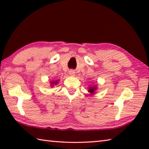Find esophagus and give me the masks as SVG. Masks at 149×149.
Wrapping results in <instances>:
<instances>
[{
    "label": "esophagus",
    "instance_id": "esophagus-1",
    "mask_svg": "<svg viewBox=\"0 0 149 149\" xmlns=\"http://www.w3.org/2000/svg\"><path fill=\"white\" fill-rule=\"evenodd\" d=\"M69 74L70 75H71V76H74L75 75V72L73 71V70H71V71L69 72Z\"/></svg>",
    "mask_w": 149,
    "mask_h": 149
}]
</instances>
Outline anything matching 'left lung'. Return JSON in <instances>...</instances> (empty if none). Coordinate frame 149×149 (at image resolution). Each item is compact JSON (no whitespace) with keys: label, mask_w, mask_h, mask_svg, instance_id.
<instances>
[{"label":"left lung","mask_w":149,"mask_h":149,"mask_svg":"<svg viewBox=\"0 0 149 149\" xmlns=\"http://www.w3.org/2000/svg\"><path fill=\"white\" fill-rule=\"evenodd\" d=\"M97 90V85H89L88 87V92L90 93L91 95H93L96 93V91Z\"/></svg>","instance_id":"left-lung-1"}]
</instances>
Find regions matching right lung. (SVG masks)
Masks as SVG:
<instances>
[{
    "instance_id": "right-lung-1",
    "label": "right lung",
    "mask_w": 149,
    "mask_h": 149,
    "mask_svg": "<svg viewBox=\"0 0 149 149\" xmlns=\"http://www.w3.org/2000/svg\"><path fill=\"white\" fill-rule=\"evenodd\" d=\"M58 81H59V79L50 81V87H53L54 85H56L58 84Z\"/></svg>"
}]
</instances>
